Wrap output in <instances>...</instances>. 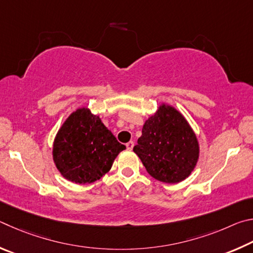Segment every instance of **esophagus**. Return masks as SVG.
<instances>
[{
	"label": "esophagus",
	"instance_id": "obj_1",
	"mask_svg": "<svg viewBox=\"0 0 253 253\" xmlns=\"http://www.w3.org/2000/svg\"><path fill=\"white\" fill-rule=\"evenodd\" d=\"M126 147L127 150H132L134 147V142H133V141H129V142L126 144Z\"/></svg>",
	"mask_w": 253,
	"mask_h": 253
}]
</instances>
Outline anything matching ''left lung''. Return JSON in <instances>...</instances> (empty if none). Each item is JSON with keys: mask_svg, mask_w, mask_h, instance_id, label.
Masks as SVG:
<instances>
[{"mask_svg": "<svg viewBox=\"0 0 253 253\" xmlns=\"http://www.w3.org/2000/svg\"><path fill=\"white\" fill-rule=\"evenodd\" d=\"M148 173L165 183L188 178L197 165V136L179 111L162 105L145 121L133 148Z\"/></svg>", "mask_w": 253, "mask_h": 253, "instance_id": "left-lung-1", "label": "left lung"}]
</instances>
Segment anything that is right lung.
I'll return each instance as SVG.
<instances>
[{"label": "right lung", "instance_id": "right-lung-1", "mask_svg": "<svg viewBox=\"0 0 253 253\" xmlns=\"http://www.w3.org/2000/svg\"><path fill=\"white\" fill-rule=\"evenodd\" d=\"M126 149L96 115L82 108L73 112L57 132L53 159L61 174L75 183H92Z\"/></svg>", "mask_w": 253, "mask_h": 253}]
</instances>
